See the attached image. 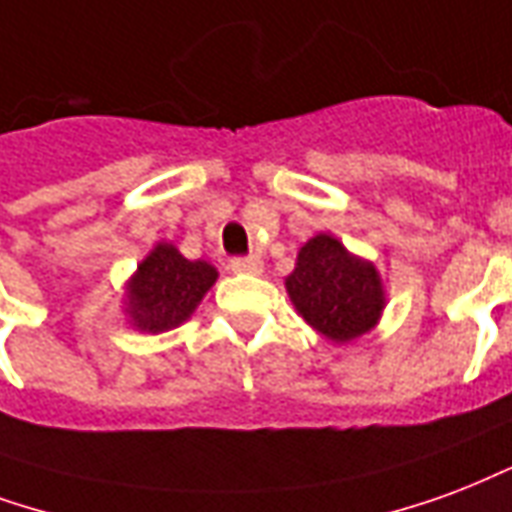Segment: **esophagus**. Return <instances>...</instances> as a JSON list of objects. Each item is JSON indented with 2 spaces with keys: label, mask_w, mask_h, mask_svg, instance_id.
Segmentation results:
<instances>
[{
  "label": "esophagus",
  "mask_w": 512,
  "mask_h": 512,
  "mask_svg": "<svg viewBox=\"0 0 512 512\" xmlns=\"http://www.w3.org/2000/svg\"><path fill=\"white\" fill-rule=\"evenodd\" d=\"M230 271H233V274H260V271H263V260L257 255L233 257V260H230Z\"/></svg>",
  "instance_id": "1"
}]
</instances>
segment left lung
I'll return each mask as SVG.
<instances>
[{
    "label": "left lung",
    "mask_w": 512,
    "mask_h": 512,
    "mask_svg": "<svg viewBox=\"0 0 512 512\" xmlns=\"http://www.w3.org/2000/svg\"><path fill=\"white\" fill-rule=\"evenodd\" d=\"M285 285L306 323L333 342H350L372 331L385 301L372 263L352 257L323 233L301 246Z\"/></svg>",
    "instance_id": "left-lung-1"
}]
</instances>
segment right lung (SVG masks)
Listing matches in <instances>:
<instances>
[{
  "label": "right lung",
  "instance_id": "right-lung-1",
  "mask_svg": "<svg viewBox=\"0 0 512 512\" xmlns=\"http://www.w3.org/2000/svg\"><path fill=\"white\" fill-rule=\"evenodd\" d=\"M217 271L203 260H187L176 246L157 244L130 282V317L140 331L176 328L195 312Z\"/></svg>",
  "mask_w": 512,
  "mask_h": 512
}]
</instances>
